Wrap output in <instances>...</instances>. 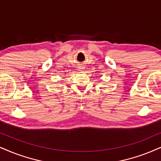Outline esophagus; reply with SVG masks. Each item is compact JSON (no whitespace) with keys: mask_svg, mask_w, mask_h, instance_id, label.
I'll use <instances>...</instances> for the list:
<instances>
[{"mask_svg":"<svg viewBox=\"0 0 161 161\" xmlns=\"http://www.w3.org/2000/svg\"><path fill=\"white\" fill-rule=\"evenodd\" d=\"M80 69H84V68H80ZM81 71H82V70H81Z\"/></svg>","mask_w":161,"mask_h":161,"instance_id":"obj_1","label":"esophagus"}]
</instances>
